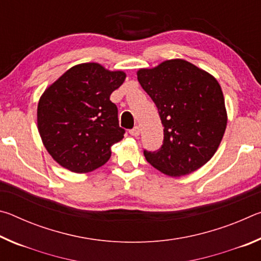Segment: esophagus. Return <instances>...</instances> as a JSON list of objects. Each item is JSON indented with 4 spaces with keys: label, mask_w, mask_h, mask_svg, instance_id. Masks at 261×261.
<instances>
[{
    "label": "esophagus",
    "mask_w": 261,
    "mask_h": 261,
    "mask_svg": "<svg viewBox=\"0 0 261 261\" xmlns=\"http://www.w3.org/2000/svg\"><path fill=\"white\" fill-rule=\"evenodd\" d=\"M129 132H130V135H131V136L138 137V136L140 135V127H139V126H135L134 129H131Z\"/></svg>",
    "instance_id": "34e87169"
}]
</instances>
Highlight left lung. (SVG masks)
<instances>
[{"label": "left lung", "instance_id": "obj_1", "mask_svg": "<svg viewBox=\"0 0 261 261\" xmlns=\"http://www.w3.org/2000/svg\"><path fill=\"white\" fill-rule=\"evenodd\" d=\"M137 77L155 103L165 127L161 148L144 151L147 162L171 177L199 169L215 154L227 126V110L218 81L180 59L140 69Z\"/></svg>", "mask_w": 261, "mask_h": 261}]
</instances>
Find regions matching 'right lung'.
I'll return each instance as SVG.
<instances>
[{"mask_svg": "<svg viewBox=\"0 0 261 261\" xmlns=\"http://www.w3.org/2000/svg\"><path fill=\"white\" fill-rule=\"evenodd\" d=\"M125 77L99 63H83L46 88L38 103V130L60 166L83 174L109 160L110 148L125 134L109 98Z\"/></svg>", "mask_w": 261, "mask_h": 261, "instance_id": "obj_1", "label": "right lung"}]
</instances>
